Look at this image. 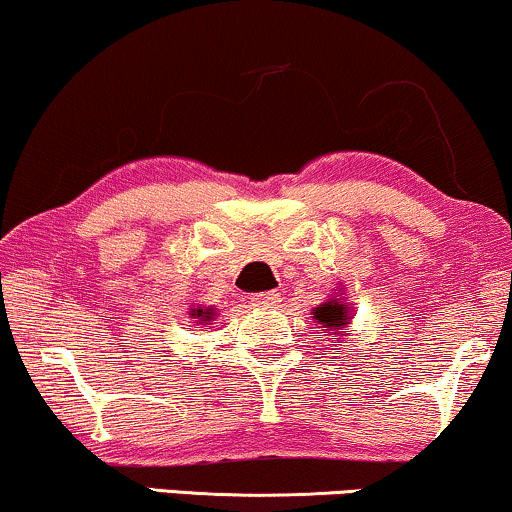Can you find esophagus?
Here are the masks:
<instances>
[{
    "mask_svg": "<svg viewBox=\"0 0 512 512\" xmlns=\"http://www.w3.org/2000/svg\"><path fill=\"white\" fill-rule=\"evenodd\" d=\"M249 303L254 307H263V310H268V307H277L282 303V296H279L277 291H265V293H256V296H251Z\"/></svg>",
    "mask_w": 512,
    "mask_h": 512,
    "instance_id": "esophagus-1",
    "label": "esophagus"
}]
</instances>
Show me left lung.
Returning <instances> with one entry per match:
<instances>
[{
	"label": "left lung",
	"instance_id": "1",
	"mask_svg": "<svg viewBox=\"0 0 512 512\" xmlns=\"http://www.w3.org/2000/svg\"><path fill=\"white\" fill-rule=\"evenodd\" d=\"M314 317L317 319V324H321L324 331H328L333 335V338H342V335H347V324L352 321V307H347V303L342 298H331L326 300L324 305L314 307L312 310Z\"/></svg>",
	"mask_w": 512,
	"mask_h": 512
}]
</instances>
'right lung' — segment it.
Instances as JSON below:
<instances>
[{
  "mask_svg": "<svg viewBox=\"0 0 512 512\" xmlns=\"http://www.w3.org/2000/svg\"><path fill=\"white\" fill-rule=\"evenodd\" d=\"M191 317L195 319V324H209V321L216 319V310L214 307H193Z\"/></svg>",
  "mask_w": 512,
  "mask_h": 512,
  "instance_id": "1",
  "label": "right lung"
}]
</instances>
